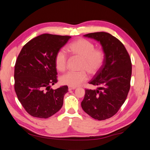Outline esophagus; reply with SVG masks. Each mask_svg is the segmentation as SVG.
Returning <instances> with one entry per match:
<instances>
[{"mask_svg":"<svg viewBox=\"0 0 150 150\" xmlns=\"http://www.w3.org/2000/svg\"><path fill=\"white\" fill-rule=\"evenodd\" d=\"M76 88V87H70V86H69V88H68V89H69V91H71V90L75 89Z\"/></svg>","mask_w":150,"mask_h":150,"instance_id":"1","label":"esophagus"}]
</instances>
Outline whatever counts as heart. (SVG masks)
I'll return each instance as SVG.
<instances>
[{
  "label": "heart",
  "instance_id": "1",
  "mask_svg": "<svg viewBox=\"0 0 150 150\" xmlns=\"http://www.w3.org/2000/svg\"><path fill=\"white\" fill-rule=\"evenodd\" d=\"M67 51L72 56L81 58L79 69L85 70L90 75H94L101 69L105 61V54L102 49H95L93 42L85 39H79L71 42L67 47ZM67 57L63 51H58L55 57L56 69L61 72L66 69ZM88 79L84 71L69 72L61 76L60 83L70 87H77Z\"/></svg>",
  "mask_w": 150,
  "mask_h": 150
}]
</instances>
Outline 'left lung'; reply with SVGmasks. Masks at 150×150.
<instances>
[{"mask_svg": "<svg viewBox=\"0 0 150 150\" xmlns=\"http://www.w3.org/2000/svg\"><path fill=\"white\" fill-rule=\"evenodd\" d=\"M102 46L105 61L89 83L96 89H86L81 107L93 118L104 120L114 116L125 103L130 88L132 67L124 45L111 34L98 32L84 35Z\"/></svg>", "mask_w": 150, "mask_h": 150, "instance_id": "8db88e82", "label": "left lung"}]
</instances>
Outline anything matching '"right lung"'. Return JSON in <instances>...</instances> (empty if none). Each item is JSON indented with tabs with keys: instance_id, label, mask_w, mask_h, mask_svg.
<instances>
[{
	"instance_id": "add662e5",
	"label": "right lung",
	"mask_w": 150,
	"mask_h": 150,
	"mask_svg": "<svg viewBox=\"0 0 150 150\" xmlns=\"http://www.w3.org/2000/svg\"><path fill=\"white\" fill-rule=\"evenodd\" d=\"M71 36L44 34L22 47L14 69V89L18 99L29 115L48 118L60 110L67 86L55 90L57 83L55 57Z\"/></svg>"
}]
</instances>
